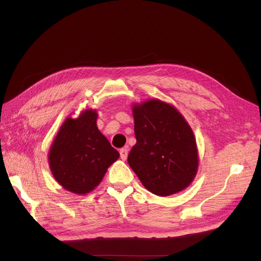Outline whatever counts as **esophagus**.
<instances>
[{"mask_svg":"<svg viewBox=\"0 0 261 261\" xmlns=\"http://www.w3.org/2000/svg\"><path fill=\"white\" fill-rule=\"evenodd\" d=\"M120 154H121V159L122 160H126L127 159V155H128V149L127 148H123L120 150Z\"/></svg>","mask_w":261,"mask_h":261,"instance_id":"esophagus-1","label":"esophagus"}]
</instances>
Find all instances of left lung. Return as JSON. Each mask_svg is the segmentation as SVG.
I'll return each mask as SVG.
<instances>
[{
  "instance_id": "obj_1",
  "label": "left lung",
  "mask_w": 261,
  "mask_h": 261,
  "mask_svg": "<svg viewBox=\"0 0 261 261\" xmlns=\"http://www.w3.org/2000/svg\"><path fill=\"white\" fill-rule=\"evenodd\" d=\"M137 143L127 161L150 193L165 197L184 191L198 172L196 138L178 110L168 102L149 99L133 103Z\"/></svg>"
}]
</instances>
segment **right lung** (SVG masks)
<instances>
[{
  "label": "right lung",
  "mask_w": 261,
  "mask_h": 261,
  "mask_svg": "<svg viewBox=\"0 0 261 261\" xmlns=\"http://www.w3.org/2000/svg\"><path fill=\"white\" fill-rule=\"evenodd\" d=\"M96 109L77 117L68 115L54 137L48 153L49 168L58 183L76 195L92 192L120 153L97 126Z\"/></svg>",
  "instance_id": "obj_1"
}]
</instances>
